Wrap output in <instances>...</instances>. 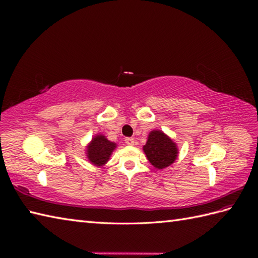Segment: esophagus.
Instances as JSON below:
<instances>
[{"label": "esophagus", "instance_id": "obj_1", "mask_svg": "<svg viewBox=\"0 0 258 258\" xmlns=\"http://www.w3.org/2000/svg\"><path fill=\"white\" fill-rule=\"evenodd\" d=\"M124 143H126L127 145H135V140L132 138H127V139H124Z\"/></svg>", "mask_w": 258, "mask_h": 258}]
</instances>
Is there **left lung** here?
<instances>
[{"label":"left lung","mask_w":258,"mask_h":258,"mask_svg":"<svg viewBox=\"0 0 258 258\" xmlns=\"http://www.w3.org/2000/svg\"><path fill=\"white\" fill-rule=\"evenodd\" d=\"M143 152L147 160L156 169H165L176 160L178 148L176 143L161 130H153L147 137Z\"/></svg>","instance_id":"obj_1"}]
</instances>
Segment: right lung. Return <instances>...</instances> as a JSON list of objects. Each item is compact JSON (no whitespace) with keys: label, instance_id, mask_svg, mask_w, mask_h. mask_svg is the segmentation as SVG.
<instances>
[{"label":"right lung","instance_id":"right-lung-1","mask_svg":"<svg viewBox=\"0 0 258 258\" xmlns=\"http://www.w3.org/2000/svg\"><path fill=\"white\" fill-rule=\"evenodd\" d=\"M117 144L108 141L105 136L98 134L91 139L86 146V157L91 165L96 167H103L110 160L112 153L116 150Z\"/></svg>","mask_w":258,"mask_h":258}]
</instances>
